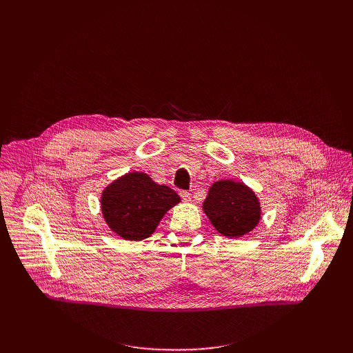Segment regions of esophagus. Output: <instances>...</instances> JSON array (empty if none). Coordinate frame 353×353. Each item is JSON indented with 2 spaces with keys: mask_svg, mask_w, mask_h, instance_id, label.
<instances>
[{
  "mask_svg": "<svg viewBox=\"0 0 353 353\" xmlns=\"http://www.w3.org/2000/svg\"><path fill=\"white\" fill-rule=\"evenodd\" d=\"M180 196H181L184 201H190L191 194H190L188 191H180Z\"/></svg>",
  "mask_w": 353,
  "mask_h": 353,
  "instance_id": "obj_1",
  "label": "esophagus"
}]
</instances>
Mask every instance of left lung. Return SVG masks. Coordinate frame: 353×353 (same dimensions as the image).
<instances>
[{"mask_svg":"<svg viewBox=\"0 0 353 353\" xmlns=\"http://www.w3.org/2000/svg\"><path fill=\"white\" fill-rule=\"evenodd\" d=\"M214 228L228 237L254 229L261 210L256 194L241 183L221 180L212 184L203 205Z\"/></svg>","mask_w":353,"mask_h":353,"instance_id":"8db88e82","label":"left lung"}]
</instances>
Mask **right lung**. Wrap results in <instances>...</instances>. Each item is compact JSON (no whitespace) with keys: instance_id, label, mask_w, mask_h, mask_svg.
Masks as SVG:
<instances>
[{"instance_id":"obj_1","label":"right lung","mask_w":353,"mask_h":353,"mask_svg":"<svg viewBox=\"0 0 353 353\" xmlns=\"http://www.w3.org/2000/svg\"><path fill=\"white\" fill-rule=\"evenodd\" d=\"M180 201L174 190L159 185L148 174L134 172L112 183L102 195V212L109 228L125 240L152 234L166 214Z\"/></svg>"}]
</instances>
